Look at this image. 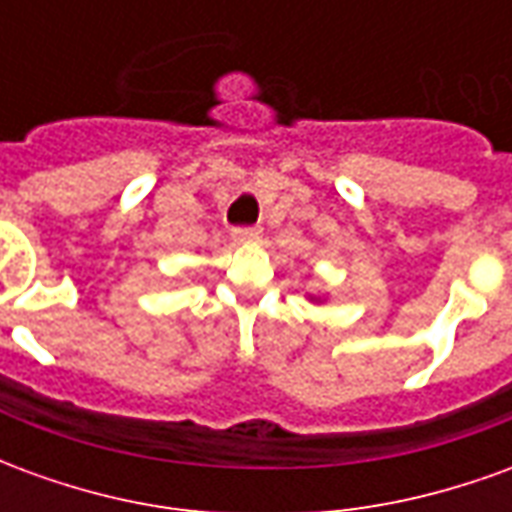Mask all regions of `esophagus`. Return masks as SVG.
I'll return each instance as SVG.
<instances>
[{
  "label": "esophagus",
  "instance_id": "esophagus-1",
  "mask_svg": "<svg viewBox=\"0 0 512 512\" xmlns=\"http://www.w3.org/2000/svg\"><path fill=\"white\" fill-rule=\"evenodd\" d=\"M260 238V227H233V241L238 244H249V241H257Z\"/></svg>",
  "mask_w": 512,
  "mask_h": 512
}]
</instances>
